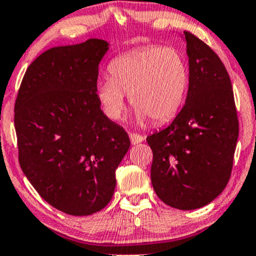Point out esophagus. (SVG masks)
Instances as JSON below:
<instances>
[{"mask_svg":"<svg viewBox=\"0 0 256 256\" xmlns=\"http://www.w3.org/2000/svg\"><path fill=\"white\" fill-rule=\"evenodd\" d=\"M128 136H130L131 143H132V144H137V143H141V142L144 141V136H142V134L131 132L130 134H128Z\"/></svg>","mask_w":256,"mask_h":256,"instance_id":"esophagus-1","label":"esophagus"}]
</instances>
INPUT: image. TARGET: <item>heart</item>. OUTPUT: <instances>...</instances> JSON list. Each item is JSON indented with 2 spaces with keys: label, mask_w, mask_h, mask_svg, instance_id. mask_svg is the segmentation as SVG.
Masks as SVG:
<instances>
[{
  "label": "heart",
  "mask_w": 256,
  "mask_h": 256,
  "mask_svg": "<svg viewBox=\"0 0 256 256\" xmlns=\"http://www.w3.org/2000/svg\"><path fill=\"white\" fill-rule=\"evenodd\" d=\"M110 78L98 82L97 98L106 116L119 120L130 94L140 122L172 119L186 98L190 72L186 58L174 47L150 44L118 56L109 64Z\"/></svg>",
  "instance_id": "b5f03b06"
}]
</instances>
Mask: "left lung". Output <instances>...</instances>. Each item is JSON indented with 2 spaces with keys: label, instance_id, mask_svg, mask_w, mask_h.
Returning <instances> with one entry per match:
<instances>
[{
  "label": "left lung",
  "instance_id": "obj_1",
  "mask_svg": "<svg viewBox=\"0 0 256 256\" xmlns=\"http://www.w3.org/2000/svg\"><path fill=\"white\" fill-rule=\"evenodd\" d=\"M184 34L190 63L186 103L147 142L156 196L176 209L193 210L214 200L228 184L240 124L224 63L206 42Z\"/></svg>",
  "mask_w": 256,
  "mask_h": 256
}]
</instances>
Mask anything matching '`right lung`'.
Returning a JSON list of instances; mask_svg holds the SVG:
<instances>
[{"label":"right lung","mask_w":256,"mask_h":256,"mask_svg":"<svg viewBox=\"0 0 256 256\" xmlns=\"http://www.w3.org/2000/svg\"><path fill=\"white\" fill-rule=\"evenodd\" d=\"M106 50V41L90 38L44 52L25 72L14 106L22 170L50 206L69 215H91L110 202L131 144L97 98Z\"/></svg>","instance_id":"obj_1"}]
</instances>
